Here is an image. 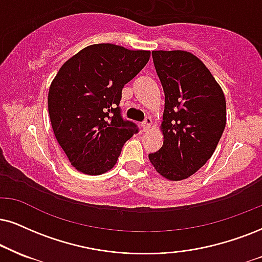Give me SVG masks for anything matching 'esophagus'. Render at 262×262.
I'll use <instances>...</instances> for the list:
<instances>
[{
  "mask_svg": "<svg viewBox=\"0 0 262 262\" xmlns=\"http://www.w3.org/2000/svg\"><path fill=\"white\" fill-rule=\"evenodd\" d=\"M151 124H153V120H151V118H147L146 120H144V122H142V130H143L144 132L148 131L150 128Z\"/></svg>",
  "mask_w": 262,
  "mask_h": 262,
  "instance_id": "34e87169",
  "label": "esophagus"
}]
</instances>
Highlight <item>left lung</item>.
<instances>
[{
  "mask_svg": "<svg viewBox=\"0 0 262 262\" xmlns=\"http://www.w3.org/2000/svg\"><path fill=\"white\" fill-rule=\"evenodd\" d=\"M164 95L163 146L148 156L160 176L182 181L211 158L226 126V98L221 86L193 53L153 51Z\"/></svg>",
  "mask_w": 262,
  "mask_h": 262,
  "instance_id": "left-lung-1",
  "label": "left lung"
}]
</instances>
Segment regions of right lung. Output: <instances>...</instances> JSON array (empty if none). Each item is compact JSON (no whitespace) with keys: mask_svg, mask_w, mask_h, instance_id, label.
I'll return each instance as SVG.
<instances>
[{"mask_svg":"<svg viewBox=\"0 0 262 262\" xmlns=\"http://www.w3.org/2000/svg\"><path fill=\"white\" fill-rule=\"evenodd\" d=\"M149 57V51L91 45L58 70L48 91V113L57 142L77 171L96 176L112 170L137 132L118 105L122 87Z\"/></svg>","mask_w":262,"mask_h":262,"instance_id":"add662e5","label":"right lung"}]
</instances>
